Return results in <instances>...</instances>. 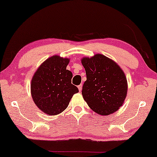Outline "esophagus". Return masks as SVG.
<instances>
[{
	"mask_svg": "<svg viewBox=\"0 0 157 157\" xmlns=\"http://www.w3.org/2000/svg\"><path fill=\"white\" fill-rule=\"evenodd\" d=\"M78 88L79 91V92H81L82 88V85H78Z\"/></svg>",
	"mask_w": 157,
	"mask_h": 157,
	"instance_id": "1",
	"label": "esophagus"
}]
</instances>
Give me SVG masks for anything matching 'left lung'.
I'll use <instances>...</instances> for the list:
<instances>
[{
    "mask_svg": "<svg viewBox=\"0 0 157 157\" xmlns=\"http://www.w3.org/2000/svg\"><path fill=\"white\" fill-rule=\"evenodd\" d=\"M81 63L87 75L82 94L88 106L100 115L117 111L124 101L128 89L122 68L101 54L84 57Z\"/></svg>",
    "mask_w": 157,
    "mask_h": 157,
    "instance_id": "1",
    "label": "left lung"
}]
</instances>
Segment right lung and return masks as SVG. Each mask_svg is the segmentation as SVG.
Masks as SVG:
<instances>
[{
	"label": "right lung",
	"mask_w": 157,
	"mask_h": 157,
	"mask_svg": "<svg viewBox=\"0 0 157 157\" xmlns=\"http://www.w3.org/2000/svg\"><path fill=\"white\" fill-rule=\"evenodd\" d=\"M69 58L53 56L44 61L33 76L30 92L33 101L50 116L63 112L78 88L71 83L72 73L66 69Z\"/></svg>",
	"instance_id": "obj_1"
}]
</instances>
